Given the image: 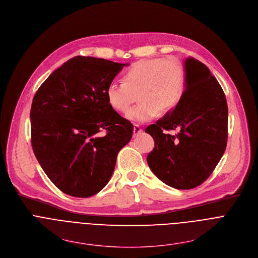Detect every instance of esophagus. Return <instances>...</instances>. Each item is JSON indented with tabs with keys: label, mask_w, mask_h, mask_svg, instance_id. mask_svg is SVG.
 <instances>
[{
	"label": "esophagus",
	"mask_w": 258,
	"mask_h": 258,
	"mask_svg": "<svg viewBox=\"0 0 258 258\" xmlns=\"http://www.w3.org/2000/svg\"><path fill=\"white\" fill-rule=\"evenodd\" d=\"M141 133H143L142 127H141L139 124H135V125H134V136L137 137V136H139Z\"/></svg>",
	"instance_id": "34e87169"
}]
</instances>
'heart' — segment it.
Masks as SVG:
<instances>
[{"label":"heart","instance_id":"b5f03b06","mask_svg":"<svg viewBox=\"0 0 258 258\" xmlns=\"http://www.w3.org/2000/svg\"><path fill=\"white\" fill-rule=\"evenodd\" d=\"M123 83H111L106 89L108 104L117 112H125L138 94L141 101L126 117L148 121L159 113L172 110L179 102L185 87V69L174 57L149 58L135 62L123 74Z\"/></svg>","mask_w":258,"mask_h":258}]
</instances>
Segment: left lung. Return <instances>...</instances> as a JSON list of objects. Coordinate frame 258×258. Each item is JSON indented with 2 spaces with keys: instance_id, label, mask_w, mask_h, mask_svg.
I'll return each instance as SVG.
<instances>
[{
  "instance_id": "obj_1",
  "label": "left lung",
  "mask_w": 258,
  "mask_h": 258,
  "mask_svg": "<svg viewBox=\"0 0 258 258\" xmlns=\"http://www.w3.org/2000/svg\"><path fill=\"white\" fill-rule=\"evenodd\" d=\"M185 90L173 111L146 133L155 142L147 162L165 184L191 189L204 183L221 160L228 140L225 93L209 68L198 59L185 60ZM177 129L176 135L167 131Z\"/></svg>"
}]
</instances>
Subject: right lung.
<instances>
[{"instance_id": "obj_1", "label": "right lung", "mask_w": 258, "mask_h": 258, "mask_svg": "<svg viewBox=\"0 0 258 258\" xmlns=\"http://www.w3.org/2000/svg\"><path fill=\"white\" fill-rule=\"evenodd\" d=\"M125 64L75 56L33 97L32 149L47 177L66 195L98 194L113 173L118 152L133 137V123L106 99L108 85Z\"/></svg>"}]
</instances>
